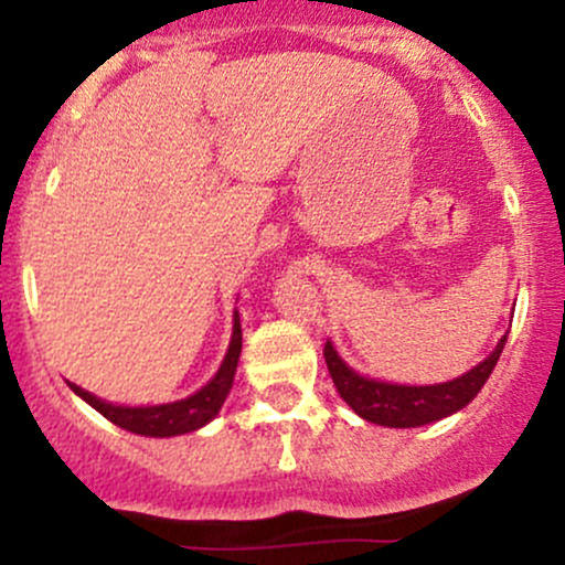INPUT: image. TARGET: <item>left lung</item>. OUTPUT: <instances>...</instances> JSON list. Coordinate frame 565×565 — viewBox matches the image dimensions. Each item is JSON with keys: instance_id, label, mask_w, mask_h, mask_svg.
<instances>
[{"instance_id": "left-lung-1", "label": "left lung", "mask_w": 565, "mask_h": 565, "mask_svg": "<svg viewBox=\"0 0 565 565\" xmlns=\"http://www.w3.org/2000/svg\"><path fill=\"white\" fill-rule=\"evenodd\" d=\"M508 334L497 342L494 353L489 359L481 361L478 366H472L468 374L440 382V385H391V382H377L361 377L359 372H353L345 361L337 355L332 342L327 340L323 345V359H327V369L332 374V382L340 393V398L353 408L359 417H364L366 423L385 425V427H419L427 423H438V419L449 417V414L459 412L462 406H468L481 387L489 380V374L494 372L499 355H502Z\"/></svg>"}]
</instances>
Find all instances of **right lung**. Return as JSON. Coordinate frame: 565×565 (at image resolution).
<instances>
[{"instance_id":"right-lung-1","label":"right lung","mask_w":565,"mask_h":565,"mask_svg":"<svg viewBox=\"0 0 565 565\" xmlns=\"http://www.w3.org/2000/svg\"><path fill=\"white\" fill-rule=\"evenodd\" d=\"M238 355H242V323H238V313L233 316V337L228 353H225L223 364H220L217 374L201 387L199 393L188 395L183 401H174V404H161V406H116L106 404L97 395L82 391L79 385L68 382V387L79 398L87 401L89 406L97 408L106 419H111L114 425L125 427L129 433H138V436H151V438H170V436H183V433H193L199 427H204L210 419L217 417L220 406L225 404V395L231 393L233 374H236Z\"/></svg>"}]
</instances>
